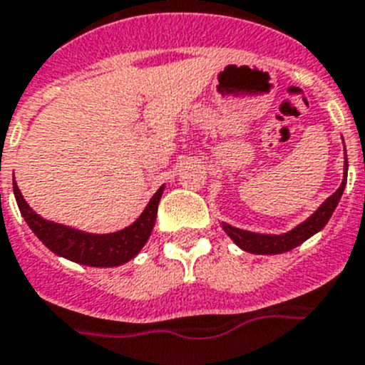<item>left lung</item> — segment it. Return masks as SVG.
Returning <instances> with one entry per match:
<instances>
[{"mask_svg":"<svg viewBox=\"0 0 365 365\" xmlns=\"http://www.w3.org/2000/svg\"><path fill=\"white\" fill-rule=\"evenodd\" d=\"M347 182V155H346V146H344V179L342 185L339 186L335 193L327 197L322 205L307 217L304 222L297 224L295 228L289 230L286 233H279V235H269V233H255L248 232V230H240L232 226L228 222H222V230L228 233L230 239L239 246L240 250L248 253H255V255H279V253H286L289 250L297 248L304 240L319 233L320 230L327 224L331 219L333 212H335L336 205H339L340 197H342L344 188Z\"/></svg>","mask_w":365,"mask_h":365,"instance_id":"1","label":"left lung"}]
</instances>
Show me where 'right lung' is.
I'll return each mask as SVG.
<instances>
[{
    "label": "right lung",
    "instance_id": "right-lung-1",
    "mask_svg": "<svg viewBox=\"0 0 365 365\" xmlns=\"http://www.w3.org/2000/svg\"><path fill=\"white\" fill-rule=\"evenodd\" d=\"M163 192H165V185L153 193L141 215L137 217L130 226L119 230V232L101 235V233L81 232V230L70 228L65 224L43 219L26 205V200L23 199L14 180L16 202L34 235L58 257H65L72 262L92 267L121 266L141 252L155 226L157 206H159Z\"/></svg>",
    "mask_w": 365,
    "mask_h": 365
}]
</instances>
